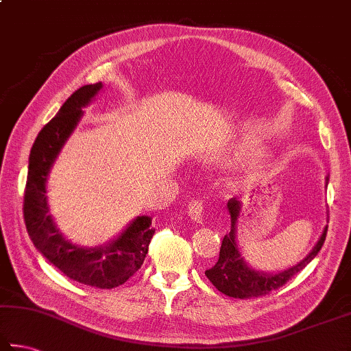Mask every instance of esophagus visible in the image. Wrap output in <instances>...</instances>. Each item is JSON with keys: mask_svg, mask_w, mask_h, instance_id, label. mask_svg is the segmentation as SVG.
I'll return each instance as SVG.
<instances>
[{"mask_svg": "<svg viewBox=\"0 0 351 351\" xmlns=\"http://www.w3.org/2000/svg\"><path fill=\"white\" fill-rule=\"evenodd\" d=\"M204 211H205V205L202 201H197V199L191 201L187 207V213H189L191 221L199 222V223H201L204 219Z\"/></svg>", "mask_w": 351, "mask_h": 351, "instance_id": "34e87169", "label": "esophagus"}]
</instances>
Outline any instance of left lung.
<instances>
[{"mask_svg": "<svg viewBox=\"0 0 351 351\" xmlns=\"http://www.w3.org/2000/svg\"><path fill=\"white\" fill-rule=\"evenodd\" d=\"M228 211L231 216V230L228 234H225L222 240L221 252H219L217 263L205 271V276L211 281V285L216 287L217 291L228 295L232 298H257L267 295L272 291L278 289L283 285H286L293 276H297L300 271L317 257V254L324 245V240L327 236V228L322 232L318 243L315 248L308 252V256L295 265L289 269L278 274H263L251 269V267L243 262V257L240 256L237 243H236V222L240 213V202L236 197H231L228 201Z\"/></svg>", "mask_w": 351, "mask_h": 351, "instance_id": "8db88e82", "label": "left lung"}]
</instances>
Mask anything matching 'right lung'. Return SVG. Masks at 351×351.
<instances>
[{
    "label": "right lung",
    "mask_w": 351,
    "mask_h": 351,
    "mask_svg": "<svg viewBox=\"0 0 351 351\" xmlns=\"http://www.w3.org/2000/svg\"><path fill=\"white\" fill-rule=\"evenodd\" d=\"M101 89V84L85 85L73 93L59 112L40 129L29 158L24 191V222L33 245L43 256L73 281L112 289L140 269L155 234L152 219L140 216L119 239L103 248L85 250L71 245L60 234L48 215L45 182L53 161L82 117V108Z\"/></svg>",
    "instance_id": "right-lung-1"
}]
</instances>
